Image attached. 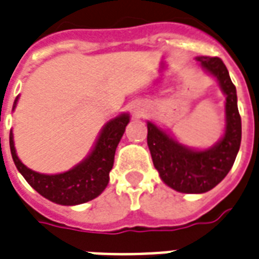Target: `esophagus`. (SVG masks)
I'll list each match as a JSON object with an SVG mask.
<instances>
[{"mask_svg":"<svg viewBox=\"0 0 259 259\" xmlns=\"http://www.w3.org/2000/svg\"><path fill=\"white\" fill-rule=\"evenodd\" d=\"M143 111H144L143 108H139V109H136L135 113H142V112H143Z\"/></svg>","mask_w":259,"mask_h":259,"instance_id":"obj_1","label":"esophagus"}]
</instances>
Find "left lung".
<instances>
[{
    "instance_id": "left-lung-1",
    "label": "left lung",
    "mask_w": 259,
    "mask_h": 259,
    "mask_svg": "<svg viewBox=\"0 0 259 259\" xmlns=\"http://www.w3.org/2000/svg\"><path fill=\"white\" fill-rule=\"evenodd\" d=\"M196 61L218 79L226 94V131L206 150L182 146L162 128L147 121V144L152 163L166 185L181 193H205L215 188L231 170L242 139L236 89L228 70L218 57H197Z\"/></svg>"
}]
</instances>
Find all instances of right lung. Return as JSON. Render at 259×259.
I'll use <instances>...</instances> for the list:
<instances>
[{"instance_id": "right-lung-1", "label": "right lung", "mask_w": 259, "mask_h": 259, "mask_svg": "<svg viewBox=\"0 0 259 259\" xmlns=\"http://www.w3.org/2000/svg\"><path fill=\"white\" fill-rule=\"evenodd\" d=\"M17 100L19 97L15 100L13 109L16 108ZM128 123V113H121L115 119L109 120L102 128L96 146L88 158L65 173L48 176L28 169L16 154L13 134L11 131L9 144L12 158L17 170L23 174L28 184L43 197L61 205L83 204L100 196L107 188L109 182V171L113 167L115 161L116 147Z\"/></svg>"}]
</instances>
